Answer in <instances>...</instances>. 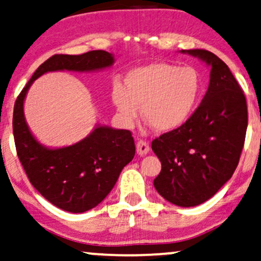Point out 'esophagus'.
<instances>
[{"instance_id":"1","label":"esophagus","mask_w":261,"mask_h":261,"mask_svg":"<svg viewBox=\"0 0 261 261\" xmlns=\"http://www.w3.org/2000/svg\"><path fill=\"white\" fill-rule=\"evenodd\" d=\"M137 152L139 153V155H145L150 152V146L146 141L144 140H139L137 143Z\"/></svg>"}]
</instances>
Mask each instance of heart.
Here are the masks:
<instances>
[{"mask_svg": "<svg viewBox=\"0 0 261 261\" xmlns=\"http://www.w3.org/2000/svg\"><path fill=\"white\" fill-rule=\"evenodd\" d=\"M201 79L192 67L153 62L129 70L124 86L115 83L111 100L118 116L132 127L141 113L158 132H170L182 126L200 94Z\"/></svg>", "mask_w": 261, "mask_h": 261, "instance_id": "b5f03b06", "label": "heart"}]
</instances>
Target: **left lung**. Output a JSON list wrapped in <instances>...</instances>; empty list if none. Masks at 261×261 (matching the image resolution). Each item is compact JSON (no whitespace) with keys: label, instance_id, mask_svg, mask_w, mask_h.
I'll use <instances>...</instances> for the list:
<instances>
[{"label":"left lung","instance_id":"1","mask_svg":"<svg viewBox=\"0 0 261 261\" xmlns=\"http://www.w3.org/2000/svg\"><path fill=\"white\" fill-rule=\"evenodd\" d=\"M211 68L208 89L186 122L152 141L162 170L157 192L181 207L200 205L231 178L245 144L248 114L243 91L229 67L207 50H181Z\"/></svg>","mask_w":261,"mask_h":261}]
</instances>
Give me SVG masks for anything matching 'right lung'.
<instances>
[{
    "instance_id": "obj_1",
    "label": "right lung",
    "mask_w": 261,
    "mask_h": 261,
    "mask_svg": "<svg viewBox=\"0 0 261 261\" xmlns=\"http://www.w3.org/2000/svg\"><path fill=\"white\" fill-rule=\"evenodd\" d=\"M113 54L93 50L81 55H54L40 64L16 98L13 134L16 153L33 187L56 207L81 213L96 207L133 160L135 144L127 129L97 124L83 140L70 146H44L30 130L23 101L33 81L48 72H96L111 67Z\"/></svg>"
}]
</instances>
